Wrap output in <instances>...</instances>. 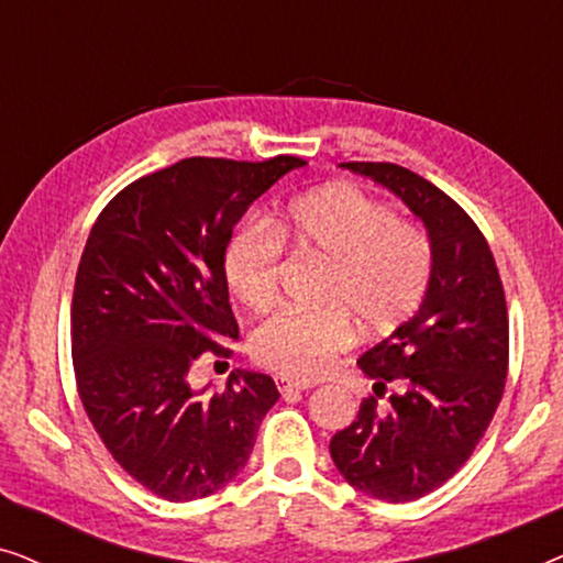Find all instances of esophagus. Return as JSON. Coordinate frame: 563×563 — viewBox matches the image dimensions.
Here are the masks:
<instances>
[{
  "mask_svg": "<svg viewBox=\"0 0 563 563\" xmlns=\"http://www.w3.org/2000/svg\"><path fill=\"white\" fill-rule=\"evenodd\" d=\"M276 384H279V391L284 397H295V395H302V391L312 389L310 382H297V379H287V376H279L276 379Z\"/></svg>",
  "mask_w": 563,
  "mask_h": 563,
  "instance_id": "obj_1",
  "label": "esophagus"
}]
</instances>
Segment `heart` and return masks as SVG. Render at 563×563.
I'll list each match as a JSON object with an SVG mask.
<instances>
[{
    "label": "heart",
    "mask_w": 563,
    "mask_h": 563,
    "mask_svg": "<svg viewBox=\"0 0 563 563\" xmlns=\"http://www.w3.org/2000/svg\"><path fill=\"white\" fill-rule=\"evenodd\" d=\"M282 245L325 264L307 312H276L251 338L261 366L289 379H318L356 335L389 333L412 318L433 276V243L418 222L356 184H328L297 197L282 218L251 222L230 238L222 268L249 310H266L276 295Z\"/></svg>",
    "instance_id": "b5f03b06"
}]
</instances>
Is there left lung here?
Instances as JSON below:
<instances>
[{"instance_id":"1","label":"left lung","mask_w":563,"mask_h":563,"mask_svg":"<svg viewBox=\"0 0 563 563\" xmlns=\"http://www.w3.org/2000/svg\"><path fill=\"white\" fill-rule=\"evenodd\" d=\"M341 166L402 197L433 243V276L420 310L358 358L374 395L330 441V456L351 487L410 503L449 482L495 418L510 356L505 289L487 238L435 184L387 161Z\"/></svg>"}]
</instances>
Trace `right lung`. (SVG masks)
<instances>
[{
  "instance_id": "add662e5",
  "label": "right lung",
  "mask_w": 563,
  "mask_h": 563,
  "mask_svg": "<svg viewBox=\"0 0 563 563\" xmlns=\"http://www.w3.org/2000/svg\"><path fill=\"white\" fill-rule=\"evenodd\" d=\"M297 156L184 158L141 176L99 212L71 302L76 389L112 459L168 503L235 479L279 389L233 372L212 395L191 387L205 353L230 356L238 322L222 256L253 199Z\"/></svg>"
}]
</instances>
